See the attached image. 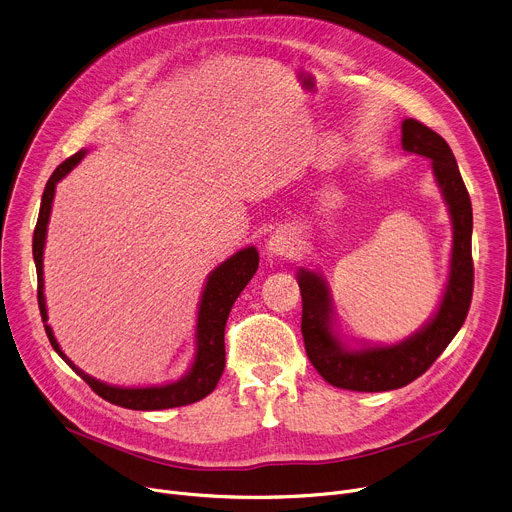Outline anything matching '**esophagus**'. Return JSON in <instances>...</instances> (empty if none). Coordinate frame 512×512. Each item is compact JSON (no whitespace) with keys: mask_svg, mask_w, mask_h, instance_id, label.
Wrapping results in <instances>:
<instances>
[{"mask_svg":"<svg viewBox=\"0 0 512 512\" xmlns=\"http://www.w3.org/2000/svg\"><path fill=\"white\" fill-rule=\"evenodd\" d=\"M296 232L290 228H277L269 237L265 251L269 257H290L296 251Z\"/></svg>","mask_w":512,"mask_h":512,"instance_id":"esophagus-1","label":"esophagus"}]
</instances>
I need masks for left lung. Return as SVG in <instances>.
<instances>
[{
  "mask_svg": "<svg viewBox=\"0 0 512 512\" xmlns=\"http://www.w3.org/2000/svg\"><path fill=\"white\" fill-rule=\"evenodd\" d=\"M402 147L433 161V173L449 206L453 224L451 271L437 314L410 339L388 347L345 349L333 333L331 298L322 277L300 269L302 337L310 363L331 386L353 392H386L414 382L435 363L461 329L474 292L472 202L445 138L408 118L402 122Z\"/></svg>",
  "mask_w": 512,
  "mask_h": 512,
  "instance_id": "1",
  "label": "left lung"
}]
</instances>
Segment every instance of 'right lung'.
Wrapping results in <instances>:
<instances>
[{
  "label": "right lung",
  "mask_w": 512,
  "mask_h": 512,
  "mask_svg": "<svg viewBox=\"0 0 512 512\" xmlns=\"http://www.w3.org/2000/svg\"><path fill=\"white\" fill-rule=\"evenodd\" d=\"M85 151L75 153L67 161H63L53 175L46 181V188L40 202V212L32 237V255L36 263V275H38V308L44 322L46 337H49L53 349L61 355V359L75 371V374L94 390L104 400L130 408V410H163V408H175L194 404L208 396L224 371V327L230 314L232 304L239 298V294L245 290V286L251 282L259 267V253L255 247L241 249L239 253L220 263L210 275L206 288L202 292L200 310H198V327H196V359L188 376L181 378L179 382L165 384V386H151V388H116L108 386L104 382H98L96 378L87 376L85 371L73 365V361L61 351L53 331L46 324V304H44V280H42V253H44V241H46V224H49L53 198L57 183L83 159Z\"/></svg>",
  "instance_id": "1"
}]
</instances>
